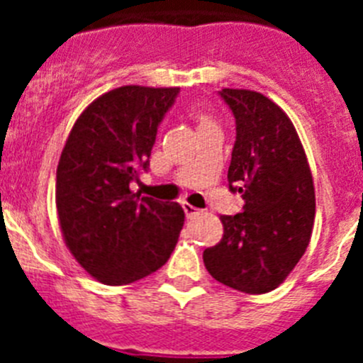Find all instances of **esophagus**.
<instances>
[{"label": "esophagus", "instance_id": "1", "mask_svg": "<svg viewBox=\"0 0 363 363\" xmlns=\"http://www.w3.org/2000/svg\"><path fill=\"white\" fill-rule=\"evenodd\" d=\"M184 211H185V216H187V218H194V216H198V214L201 213L200 209H196V207H194V205H191V203H184Z\"/></svg>", "mask_w": 363, "mask_h": 363}]
</instances>
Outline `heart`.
<instances>
[{"label": "heart", "instance_id": "heart-1", "mask_svg": "<svg viewBox=\"0 0 363 363\" xmlns=\"http://www.w3.org/2000/svg\"><path fill=\"white\" fill-rule=\"evenodd\" d=\"M192 116L198 121V129H203V127H209V125H216L213 121V118L203 111H192Z\"/></svg>", "mask_w": 363, "mask_h": 363}]
</instances>
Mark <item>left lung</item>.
<instances>
[{
	"mask_svg": "<svg viewBox=\"0 0 363 363\" xmlns=\"http://www.w3.org/2000/svg\"><path fill=\"white\" fill-rule=\"evenodd\" d=\"M236 118L229 189L243 211L220 216L223 236L203 251L205 269L220 284L247 294L277 289L309 245L314 184L306 150L289 116L267 96L221 89Z\"/></svg>",
	"mask_w": 363,
	"mask_h": 363,
	"instance_id": "obj_1",
	"label": "left lung"
}]
</instances>
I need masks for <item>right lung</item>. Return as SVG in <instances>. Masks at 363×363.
I'll use <instances>...</instances> for the list:
<instances>
[{
	"label": "right lung",
	"mask_w": 363,
	"mask_h": 363,
	"mask_svg": "<svg viewBox=\"0 0 363 363\" xmlns=\"http://www.w3.org/2000/svg\"><path fill=\"white\" fill-rule=\"evenodd\" d=\"M178 86L125 85L96 98L74 123L56 172L63 240L92 278L127 285L169 259L184 227L178 203L130 191L149 169L158 125Z\"/></svg>",
	"instance_id": "right-lung-1"
}]
</instances>
